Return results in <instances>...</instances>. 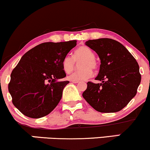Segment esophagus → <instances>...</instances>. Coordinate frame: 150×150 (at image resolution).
Wrapping results in <instances>:
<instances>
[{"instance_id":"esophagus-1","label":"esophagus","mask_w":150,"mask_h":150,"mask_svg":"<svg viewBox=\"0 0 150 150\" xmlns=\"http://www.w3.org/2000/svg\"><path fill=\"white\" fill-rule=\"evenodd\" d=\"M71 82L74 83H78L79 81H71Z\"/></svg>"}]
</instances>
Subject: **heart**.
Returning a JSON list of instances; mask_svg holds the SVG:
<instances>
[{
  "label": "heart",
  "instance_id": "1",
  "mask_svg": "<svg viewBox=\"0 0 150 150\" xmlns=\"http://www.w3.org/2000/svg\"><path fill=\"white\" fill-rule=\"evenodd\" d=\"M95 58L93 51L86 46L76 49L73 57L66 55L62 60V68L67 74L71 73L75 69L76 62L78 63L81 61L79 63V67L81 69L68 76L67 79L70 81H83L90 79L92 76V69H96L97 67Z\"/></svg>",
  "mask_w": 150,
  "mask_h": 150
}]
</instances>
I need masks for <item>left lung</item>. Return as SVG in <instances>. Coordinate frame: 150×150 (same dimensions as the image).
Instances as JSON below:
<instances>
[{"instance_id":"8db88e82","label":"left lung","mask_w":150,"mask_h":150,"mask_svg":"<svg viewBox=\"0 0 150 150\" xmlns=\"http://www.w3.org/2000/svg\"><path fill=\"white\" fill-rule=\"evenodd\" d=\"M86 44L100 58V69L95 79L101 83L88 82L83 97L100 112L120 111L137 93L141 81L137 61L122 44L112 39L88 40Z\"/></svg>"}]
</instances>
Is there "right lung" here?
<instances>
[{"label":"right lung","instance_id":"1","mask_svg":"<svg viewBox=\"0 0 150 150\" xmlns=\"http://www.w3.org/2000/svg\"><path fill=\"white\" fill-rule=\"evenodd\" d=\"M76 40L44 42L24 54L11 73L8 90L14 106L24 115L40 118L56 107L69 81H58L66 74L62 60Z\"/></svg>","mask_w":150,"mask_h":150}]
</instances>
